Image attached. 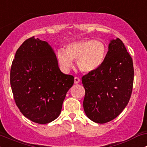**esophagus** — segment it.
I'll list each match as a JSON object with an SVG mask.
<instances>
[{"label":"esophagus","instance_id":"obj_1","mask_svg":"<svg viewBox=\"0 0 147 147\" xmlns=\"http://www.w3.org/2000/svg\"><path fill=\"white\" fill-rule=\"evenodd\" d=\"M74 80H75V84H78L80 82V79L77 77H75V79H74Z\"/></svg>","mask_w":147,"mask_h":147}]
</instances>
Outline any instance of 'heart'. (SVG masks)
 Wrapping results in <instances>:
<instances>
[{
    "instance_id": "1",
    "label": "heart",
    "mask_w": 147,
    "mask_h": 147,
    "mask_svg": "<svg viewBox=\"0 0 147 147\" xmlns=\"http://www.w3.org/2000/svg\"><path fill=\"white\" fill-rule=\"evenodd\" d=\"M106 55V47L102 42L86 39L68 43L65 50H57V57L62 68L68 70L77 61L79 70L85 73L92 72L101 66Z\"/></svg>"
}]
</instances>
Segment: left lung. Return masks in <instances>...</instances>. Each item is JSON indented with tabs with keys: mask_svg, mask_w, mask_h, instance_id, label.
<instances>
[{
	"mask_svg": "<svg viewBox=\"0 0 147 147\" xmlns=\"http://www.w3.org/2000/svg\"><path fill=\"white\" fill-rule=\"evenodd\" d=\"M133 78L132 57L119 38L112 40L101 66L82 78L87 117L99 124L117 117L131 98Z\"/></svg>",
	"mask_w": 147,
	"mask_h": 147,
	"instance_id": "obj_1",
	"label": "left lung"
}]
</instances>
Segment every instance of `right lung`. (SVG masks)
Segmentation results:
<instances>
[{"instance_id":"1","label":"right lung","mask_w":147,"mask_h":147,"mask_svg":"<svg viewBox=\"0 0 147 147\" xmlns=\"http://www.w3.org/2000/svg\"><path fill=\"white\" fill-rule=\"evenodd\" d=\"M72 75L61 72L47 42L34 36L22 43L10 70L14 99L22 114L34 122L48 124L59 117Z\"/></svg>"}]
</instances>
